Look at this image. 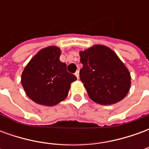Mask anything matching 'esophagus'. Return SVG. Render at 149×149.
I'll return each instance as SVG.
<instances>
[{
  "mask_svg": "<svg viewBox=\"0 0 149 149\" xmlns=\"http://www.w3.org/2000/svg\"><path fill=\"white\" fill-rule=\"evenodd\" d=\"M75 75H76L77 78V79H79V71H78V70L76 72H75Z\"/></svg>",
  "mask_w": 149,
  "mask_h": 149,
  "instance_id": "1",
  "label": "esophagus"
}]
</instances>
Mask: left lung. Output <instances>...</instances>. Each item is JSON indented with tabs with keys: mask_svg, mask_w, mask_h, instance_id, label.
Masks as SVG:
<instances>
[{
	"mask_svg": "<svg viewBox=\"0 0 149 149\" xmlns=\"http://www.w3.org/2000/svg\"><path fill=\"white\" fill-rule=\"evenodd\" d=\"M83 67L80 79L88 97L100 104H112L123 100L128 93L131 77L128 68L108 47L94 45L80 52Z\"/></svg>",
	"mask_w": 149,
	"mask_h": 149,
	"instance_id": "1",
	"label": "left lung"
}]
</instances>
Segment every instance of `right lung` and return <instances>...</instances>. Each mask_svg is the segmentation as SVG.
<instances>
[{
    "label": "right lung",
    "mask_w": 149,
    "mask_h": 149,
    "mask_svg": "<svg viewBox=\"0 0 149 149\" xmlns=\"http://www.w3.org/2000/svg\"><path fill=\"white\" fill-rule=\"evenodd\" d=\"M61 49L50 46L41 49L24 68L21 84L31 100L42 105L53 106L67 97L76 76L67 71L60 61Z\"/></svg>",
    "instance_id": "add662e5"
}]
</instances>
